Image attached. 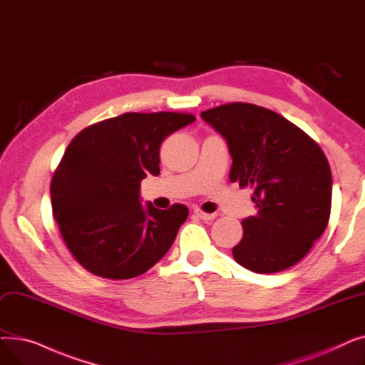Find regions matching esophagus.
I'll return each mask as SVG.
<instances>
[{
	"label": "esophagus",
	"instance_id": "34e87169",
	"mask_svg": "<svg viewBox=\"0 0 365 365\" xmlns=\"http://www.w3.org/2000/svg\"><path fill=\"white\" fill-rule=\"evenodd\" d=\"M194 215L197 216V217H200V219H202V220H213V219H216V213H205L204 210H201V208H195L194 210Z\"/></svg>",
	"mask_w": 365,
	"mask_h": 365
}]
</instances>
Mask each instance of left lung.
<instances>
[{"instance_id": "1", "label": "left lung", "mask_w": 365, "mask_h": 365, "mask_svg": "<svg viewBox=\"0 0 365 365\" xmlns=\"http://www.w3.org/2000/svg\"><path fill=\"white\" fill-rule=\"evenodd\" d=\"M201 117L227 142L229 180L250 186L255 216L241 222L237 263L256 274H274L300 262L327 227L331 170L319 145L279 113L234 102Z\"/></svg>"}]
</instances>
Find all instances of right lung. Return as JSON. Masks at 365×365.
Wrapping results in <instances>:
<instances>
[{
  "instance_id": "1",
  "label": "right lung",
  "mask_w": 365,
  "mask_h": 365,
  "mask_svg": "<svg viewBox=\"0 0 365 365\" xmlns=\"http://www.w3.org/2000/svg\"><path fill=\"white\" fill-rule=\"evenodd\" d=\"M192 113L127 112L88 125L72 139L51 185L53 216L71 255L102 278L128 279L168 252L187 207H142L139 189L160 175L168 134L194 123Z\"/></svg>"
}]
</instances>
